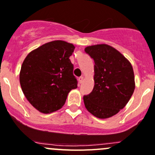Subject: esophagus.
I'll use <instances>...</instances> for the list:
<instances>
[{
	"instance_id": "1",
	"label": "esophagus",
	"mask_w": 155,
	"mask_h": 155,
	"mask_svg": "<svg viewBox=\"0 0 155 155\" xmlns=\"http://www.w3.org/2000/svg\"><path fill=\"white\" fill-rule=\"evenodd\" d=\"M83 81H84V77H83V76H81V77L79 78V83L82 84V82H83Z\"/></svg>"
}]
</instances>
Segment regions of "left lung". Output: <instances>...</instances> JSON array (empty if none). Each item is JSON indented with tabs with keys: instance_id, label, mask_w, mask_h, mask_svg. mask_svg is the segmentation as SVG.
<instances>
[{
	"instance_id": "8db88e82",
	"label": "left lung",
	"mask_w": 155,
	"mask_h": 155,
	"mask_svg": "<svg viewBox=\"0 0 155 155\" xmlns=\"http://www.w3.org/2000/svg\"><path fill=\"white\" fill-rule=\"evenodd\" d=\"M85 51L94 61V85L83 97L85 108L100 119L111 117L127 105L133 94L136 84L132 64L106 44L88 46Z\"/></svg>"
}]
</instances>
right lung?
Instances as JSON below:
<instances>
[{
  "label": "right lung",
  "instance_id": "obj_1",
  "mask_svg": "<svg viewBox=\"0 0 155 155\" xmlns=\"http://www.w3.org/2000/svg\"><path fill=\"white\" fill-rule=\"evenodd\" d=\"M75 46L56 40L31 51L24 60L19 82L24 95L41 113L61 109L72 89L77 88L70 60Z\"/></svg>",
  "mask_w": 155,
  "mask_h": 155
}]
</instances>
